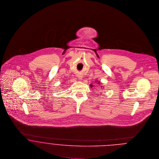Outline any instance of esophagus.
Segmentation results:
<instances>
[{"label": "esophagus", "instance_id": "1", "mask_svg": "<svg viewBox=\"0 0 159 159\" xmlns=\"http://www.w3.org/2000/svg\"><path fill=\"white\" fill-rule=\"evenodd\" d=\"M77 77H78V78L80 80H82V79H83V76H82V75H81V74H78V75H77Z\"/></svg>", "mask_w": 159, "mask_h": 159}]
</instances>
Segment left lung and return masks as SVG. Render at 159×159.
I'll return each instance as SVG.
<instances>
[{"label": "left lung", "instance_id": "left-lung-1", "mask_svg": "<svg viewBox=\"0 0 159 159\" xmlns=\"http://www.w3.org/2000/svg\"><path fill=\"white\" fill-rule=\"evenodd\" d=\"M95 83H97V81H95ZM100 81H98V82H97V83H98V84H99V85H100ZM90 86H91V88H92V87H93V85H92V84H91V85H90Z\"/></svg>", "mask_w": 159, "mask_h": 159}]
</instances>
